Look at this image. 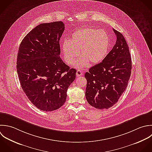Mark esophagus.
<instances>
[{
	"label": "esophagus",
	"mask_w": 152,
	"mask_h": 152,
	"mask_svg": "<svg viewBox=\"0 0 152 152\" xmlns=\"http://www.w3.org/2000/svg\"><path fill=\"white\" fill-rule=\"evenodd\" d=\"M82 75H83V72L81 70H77V72H76V76L77 77H79V76H80Z\"/></svg>",
	"instance_id": "obj_1"
}]
</instances>
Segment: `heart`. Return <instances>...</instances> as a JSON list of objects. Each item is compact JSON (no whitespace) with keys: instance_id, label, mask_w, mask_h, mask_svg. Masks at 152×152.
Segmentation results:
<instances>
[{"instance_id":"obj_1","label":"heart","mask_w":152,"mask_h":152,"mask_svg":"<svg viewBox=\"0 0 152 152\" xmlns=\"http://www.w3.org/2000/svg\"><path fill=\"white\" fill-rule=\"evenodd\" d=\"M110 38L103 29L85 27L75 31L69 40L61 45L65 61L69 65L75 63L80 54L81 57L75 63L79 69L87 67L89 63L97 64L102 61L108 53Z\"/></svg>"}]
</instances>
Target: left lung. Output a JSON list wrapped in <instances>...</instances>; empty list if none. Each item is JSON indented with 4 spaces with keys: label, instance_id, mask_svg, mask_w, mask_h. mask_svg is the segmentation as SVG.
Returning <instances> with one entry per match:
<instances>
[{
    "label": "left lung",
    "instance_id": "1",
    "mask_svg": "<svg viewBox=\"0 0 152 152\" xmlns=\"http://www.w3.org/2000/svg\"><path fill=\"white\" fill-rule=\"evenodd\" d=\"M116 43L102 62L85 74V96L92 107L103 110L115 105L126 89L132 72L129 47L121 33L113 29Z\"/></svg>",
    "mask_w": 152,
    "mask_h": 152
}]
</instances>
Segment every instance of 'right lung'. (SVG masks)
Returning a JSON list of instances; mask_svg holds the SVG:
<instances>
[{
  "mask_svg": "<svg viewBox=\"0 0 152 152\" xmlns=\"http://www.w3.org/2000/svg\"><path fill=\"white\" fill-rule=\"evenodd\" d=\"M64 30L61 21L43 23L22 39L16 69L21 87L37 108L52 111L66 102L69 86L76 70L70 69L60 57V39Z\"/></svg>",
  "mask_w": 152,
  "mask_h": 152,
  "instance_id": "add662e5",
  "label": "right lung"
}]
</instances>
